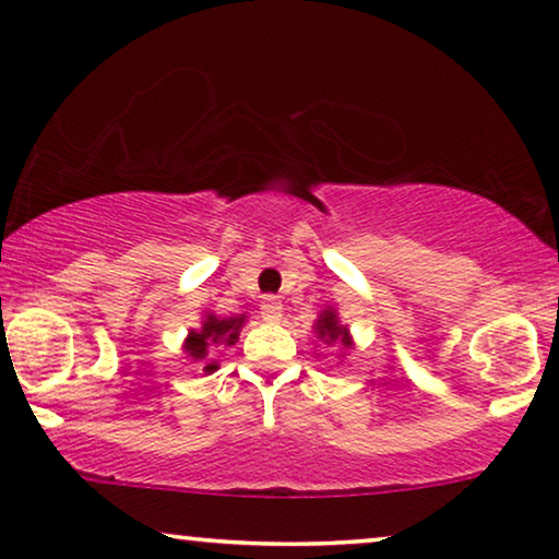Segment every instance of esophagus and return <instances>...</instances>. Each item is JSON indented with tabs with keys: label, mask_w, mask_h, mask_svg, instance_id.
<instances>
[{
	"label": "esophagus",
	"mask_w": 559,
	"mask_h": 559,
	"mask_svg": "<svg viewBox=\"0 0 559 559\" xmlns=\"http://www.w3.org/2000/svg\"><path fill=\"white\" fill-rule=\"evenodd\" d=\"M259 316H262L264 323H280V320H282V302L277 300V297L266 295L262 305H259Z\"/></svg>",
	"instance_id": "1"
}]
</instances>
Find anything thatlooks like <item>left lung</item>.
I'll return each mask as SVG.
<instances>
[{
  "instance_id": "8db88e82",
  "label": "left lung",
  "mask_w": 559,
  "mask_h": 559,
  "mask_svg": "<svg viewBox=\"0 0 559 559\" xmlns=\"http://www.w3.org/2000/svg\"><path fill=\"white\" fill-rule=\"evenodd\" d=\"M312 331H316V338L323 343L325 348L335 346V348H341V354H346V350L354 348V338H350L348 325L341 323L338 310H335L333 305H328L325 310H320V316L316 320V325H312ZM320 343H318V346H320ZM316 356H320V354H316Z\"/></svg>"
}]
</instances>
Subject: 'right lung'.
<instances>
[{
    "label": "right lung",
    "instance_id": "add662e5",
    "mask_svg": "<svg viewBox=\"0 0 559 559\" xmlns=\"http://www.w3.org/2000/svg\"><path fill=\"white\" fill-rule=\"evenodd\" d=\"M247 316H231V318H218L216 312H205L201 320V328H190L188 338L182 341V354L188 361L203 364V371L211 373L218 369L216 361H211V354L216 348H231L239 341V333Z\"/></svg>",
    "mask_w": 559,
    "mask_h": 559
}]
</instances>
